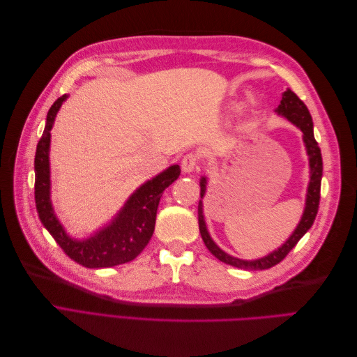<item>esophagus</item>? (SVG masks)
<instances>
[{
	"label": "esophagus",
	"mask_w": 357,
	"mask_h": 357,
	"mask_svg": "<svg viewBox=\"0 0 357 357\" xmlns=\"http://www.w3.org/2000/svg\"><path fill=\"white\" fill-rule=\"evenodd\" d=\"M199 156L197 153H188L181 159V169L185 172H192L198 168Z\"/></svg>",
	"instance_id": "1"
}]
</instances>
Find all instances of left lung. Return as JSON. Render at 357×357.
Returning a JSON list of instances; mask_svg holds the SVG:
<instances>
[{
    "label": "left lung",
    "instance_id": "1",
    "mask_svg": "<svg viewBox=\"0 0 357 357\" xmlns=\"http://www.w3.org/2000/svg\"><path fill=\"white\" fill-rule=\"evenodd\" d=\"M280 116L286 117L287 121H290L295 126H298L302 131V137H304V144L307 149V155L310 160V183H308V189H307V201H305V210L304 214H302L301 222L296 226V229L289 236V240L273 253H269L268 256H264L261 259H255V261H244V259L234 257L228 253H225L220 247H218L211 236L207 231V226H205L204 220V214H202V201H199L198 205V223H199V232L202 240L207 245L211 255H214L219 261L241 268V269H248V271H259V269H268L277 264H280L283 259L287 256V253L294 248L298 241L305 235V232L311 228L312 223H314V219L317 215L319 210V202H320V185H321V174H323V160H321V153H320V147L314 138V131H312V119L311 114L307 109V105L299 100V96L287 89L283 93V98L280 101V105L275 110ZM201 186V198H204L205 190H207V177H202L199 181Z\"/></svg>",
    "mask_w": 357,
    "mask_h": 357
}]
</instances>
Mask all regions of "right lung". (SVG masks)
I'll return each instance as SVG.
<instances>
[{"instance_id":"add662e5","label":"right lung","mask_w":357,"mask_h":357,"mask_svg":"<svg viewBox=\"0 0 357 357\" xmlns=\"http://www.w3.org/2000/svg\"><path fill=\"white\" fill-rule=\"evenodd\" d=\"M68 95H62L53 102L47 113L46 126L37 144L36 169V207L43 226L50 232L59 247L74 262L86 268H109L131 262L149 244L155 231L156 211L164 190L180 176V167L171 165L152 180L139 186L110 225L88 240H74L56 219L50 202V167L49 147L50 129L58 110Z\"/></svg>"}]
</instances>
